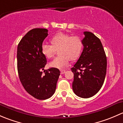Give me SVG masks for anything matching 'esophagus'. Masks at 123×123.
<instances>
[{"label":"esophagus","mask_w":123,"mask_h":123,"mask_svg":"<svg viewBox=\"0 0 123 123\" xmlns=\"http://www.w3.org/2000/svg\"><path fill=\"white\" fill-rule=\"evenodd\" d=\"M65 72H66V71L64 70V69H62V70H61V74H64V73H65Z\"/></svg>","instance_id":"1"}]
</instances>
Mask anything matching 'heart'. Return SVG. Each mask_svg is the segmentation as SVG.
I'll return each mask as SVG.
<instances>
[{
	"mask_svg": "<svg viewBox=\"0 0 123 123\" xmlns=\"http://www.w3.org/2000/svg\"><path fill=\"white\" fill-rule=\"evenodd\" d=\"M52 45L43 44L42 53L48 59L53 58L56 50L59 56L55 58L49 65L62 69L67 66L69 60L75 61L81 55L83 49V41L80 37L64 33H58L50 39Z\"/></svg>",
	"mask_w": 123,
	"mask_h": 123,
	"instance_id": "obj_1",
	"label": "heart"
}]
</instances>
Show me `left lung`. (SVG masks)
I'll list each match as a JSON object with an SVG mask.
<instances>
[{
  "mask_svg": "<svg viewBox=\"0 0 123 123\" xmlns=\"http://www.w3.org/2000/svg\"><path fill=\"white\" fill-rule=\"evenodd\" d=\"M83 50L74 67L73 90L77 96L89 98L96 95L104 84L107 61L100 39L92 33L85 31Z\"/></svg>",
  "mask_w": 123,
  "mask_h": 123,
  "instance_id": "left-lung-1",
  "label": "left lung"
}]
</instances>
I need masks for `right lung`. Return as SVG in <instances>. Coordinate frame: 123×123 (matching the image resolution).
Masks as SVG:
<instances>
[{
    "mask_svg": "<svg viewBox=\"0 0 123 123\" xmlns=\"http://www.w3.org/2000/svg\"><path fill=\"white\" fill-rule=\"evenodd\" d=\"M46 28H34L21 40L17 48V68L19 80L25 90L39 100H44L54 94L60 71L56 68L42 70L46 58L41 48L48 35Z\"/></svg>",
    "mask_w": 123,
    "mask_h": 123,
    "instance_id": "1",
    "label": "right lung"
}]
</instances>
